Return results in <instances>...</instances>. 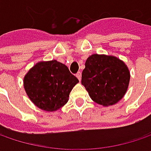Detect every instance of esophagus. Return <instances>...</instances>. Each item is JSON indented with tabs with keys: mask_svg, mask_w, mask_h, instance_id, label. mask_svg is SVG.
<instances>
[{
	"mask_svg": "<svg viewBox=\"0 0 151 151\" xmlns=\"http://www.w3.org/2000/svg\"><path fill=\"white\" fill-rule=\"evenodd\" d=\"M76 77L78 78V80L81 81V72H78L76 74Z\"/></svg>",
	"mask_w": 151,
	"mask_h": 151,
	"instance_id": "34e87169",
	"label": "esophagus"
}]
</instances>
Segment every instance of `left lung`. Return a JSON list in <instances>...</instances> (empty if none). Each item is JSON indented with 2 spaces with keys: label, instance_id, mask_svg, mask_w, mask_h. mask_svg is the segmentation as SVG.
<instances>
[{
  "label": "left lung",
  "instance_id": "left-lung-1",
  "mask_svg": "<svg viewBox=\"0 0 151 151\" xmlns=\"http://www.w3.org/2000/svg\"><path fill=\"white\" fill-rule=\"evenodd\" d=\"M85 66L81 84L92 101L107 107L124 97L130 80L124 61L112 55L96 54L87 58Z\"/></svg>",
  "mask_w": 151,
  "mask_h": 151
}]
</instances>
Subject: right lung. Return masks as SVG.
Segmentation results:
<instances>
[{"mask_svg":"<svg viewBox=\"0 0 151 151\" xmlns=\"http://www.w3.org/2000/svg\"><path fill=\"white\" fill-rule=\"evenodd\" d=\"M78 82L68 67L57 60L38 62L23 79L30 100L47 112H54L65 105L70 92Z\"/></svg>","mask_w":151,"mask_h":151,"instance_id":"1","label":"right lung"}]
</instances>
